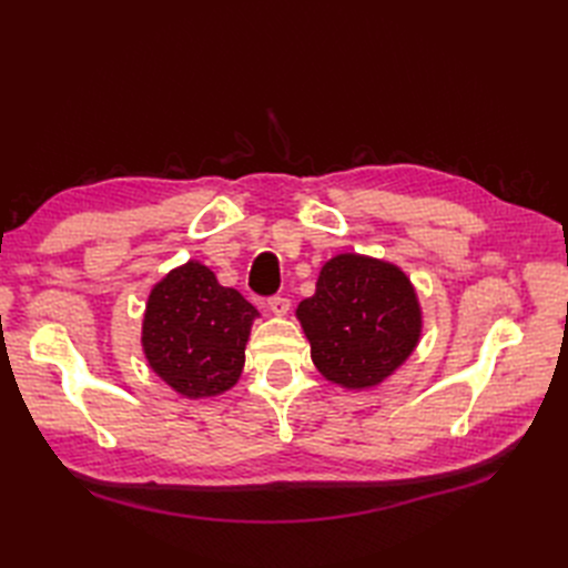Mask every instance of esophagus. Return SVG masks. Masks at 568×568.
<instances>
[{"instance_id": "esophagus-1", "label": "esophagus", "mask_w": 568, "mask_h": 568, "mask_svg": "<svg viewBox=\"0 0 568 568\" xmlns=\"http://www.w3.org/2000/svg\"><path fill=\"white\" fill-rule=\"evenodd\" d=\"M288 298H284V296H272V298H267V307H270V313H274L277 317H284L286 313H288Z\"/></svg>"}]
</instances>
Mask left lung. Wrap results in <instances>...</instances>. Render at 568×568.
<instances>
[{
	"label": "left lung",
	"instance_id": "left-lung-1",
	"mask_svg": "<svg viewBox=\"0 0 568 568\" xmlns=\"http://www.w3.org/2000/svg\"><path fill=\"white\" fill-rule=\"evenodd\" d=\"M296 317L322 376L353 390L379 386L422 336V307L407 274L357 253L324 263L315 296L298 303Z\"/></svg>",
	"mask_w": 568,
	"mask_h": 568
}]
</instances>
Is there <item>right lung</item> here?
I'll list each match as a JSON object with an SVG mask.
<instances>
[{"instance_id": "1", "label": "right lung", "mask_w": 568, "mask_h": 568, "mask_svg": "<svg viewBox=\"0 0 568 568\" xmlns=\"http://www.w3.org/2000/svg\"><path fill=\"white\" fill-rule=\"evenodd\" d=\"M255 307L236 288L189 261L151 288L142 324L149 367L184 398L230 390L246 363Z\"/></svg>"}]
</instances>
